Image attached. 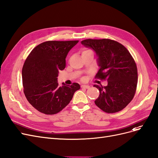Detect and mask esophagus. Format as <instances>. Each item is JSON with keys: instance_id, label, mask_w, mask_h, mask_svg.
Returning a JSON list of instances; mask_svg holds the SVG:
<instances>
[{"instance_id": "obj_1", "label": "esophagus", "mask_w": 158, "mask_h": 158, "mask_svg": "<svg viewBox=\"0 0 158 158\" xmlns=\"http://www.w3.org/2000/svg\"><path fill=\"white\" fill-rule=\"evenodd\" d=\"M81 87H82V88H85V89H89L90 88L89 85H81Z\"/></svg>"}]
</instances>
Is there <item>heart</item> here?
I'll return each mask as SVG.
<instances>
[{
  "label": "heart",
  "mask_w": 158,
  "mask_h": 158,
  "mask_svg": "<svg viewBox=\"0 0 158 158\" xmlns=\"http://www.w3.org/2000/svg\"><path fill=\"white\" fill-rule=\"evenodd\" d=\"M90 51V50H86V51Z\"/></svg>",
  "instance_id": "b5f03b06"
}]
</instances>
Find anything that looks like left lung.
Here are the masks:
<instances>
[{
  "mask_svg": "<svg viewBox=\"0 0 158 158\" xmlns=\"http://www.w3.org/2000/svg\"><path fill=\"white\" fill-rule=\"evenodd\" d=\"M93 49L99 69L95 78L107 80V85H94L99 91L96 106L108 113L121 111L133 99L136 89V64L129 51L118 42L109 39L81 41Z\"/></svg>",
  "mask_w": 158,
  "mask_h": 158,
  "instance_id": "left-lung-1",
  "label": "left lung"
}]
</instances>
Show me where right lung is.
Returning a JSON list of instances; mask_svg holds the SVG:
<instances>
[{
  "label": "right lung",
  "mask_w": 158,
  "mask_h": 158,
  "mask_svg": "<svg viewBox=\"0 0 158 158\" xmlns=\"http://www.w3.org/2000/svg\"><path fill=\"white\" fill-rule=\"evenodd\" d=\"M78 41H49L33 49L23 64L22 76L23 92L37 111L46 114L60 112L70 103L78 83L67 85L57 82L59 71L66 66V57Z\"/></svg>",
  "instance_id": "1"
}]
</instances>
